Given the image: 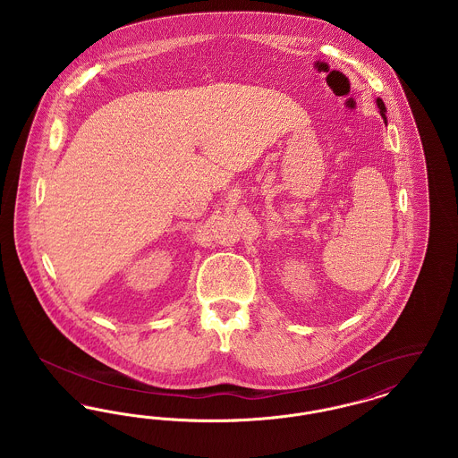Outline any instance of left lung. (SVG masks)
Returning <instances> with one entry per match:
<instances>
[{"label":"left lung","mask_w":458,"mask_h":458,"mask_svg":"<svg viewBox=\"0 0 458 458\" xmlns=\"http://www.w3.org/2000/svg\"><path fill=\"white\" fill-rule=\"evenodd\" d=\"M376 103H377V108H379V113H381V116H383V120H385V123H386V106H385V103H383V99L381 98H377L376 99Z\"/></svg>","instance_id":"left-lung-1"}]
</instances>
